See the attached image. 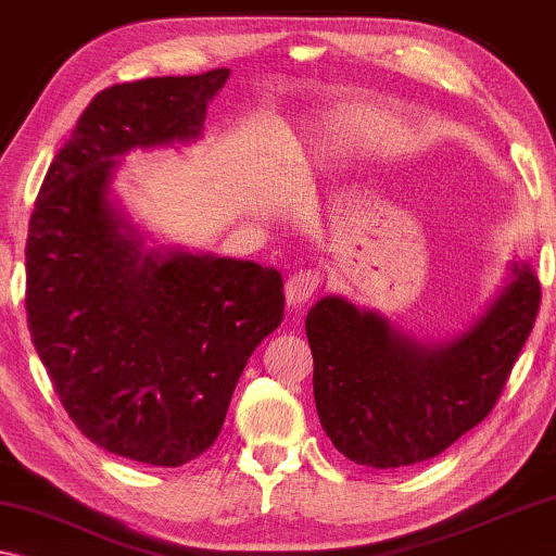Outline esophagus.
<instances>
[{
  "mask_svg": "<svg viewBox=\"0 0 556 556\" xmlns=\"http://www.w3.org/2000/svg\"><path fill=\"white\" fill-rule=\"evenodd\" d=\"M321 286V276L316 270H299L286 280V301L288 306H303V303L314 299V293Z\"/></svg>",
  "mask_w": 556,
  "mask_h": 556,
  "instance_id": "1",
  "label": "esophagus"
}]
</instances>
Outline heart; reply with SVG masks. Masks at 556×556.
<instances>
[{"label": "heart", "instance_id": "heart-1", "mask_svg": "<svg viewBox=\"0 0 556 556\" xmlns=\"http://www.w3.org/2000/svg\"><path fill=\"white\" fill-rule=\"evenodd\" d=\"M377 121L364 116V113H349L344 118H337L329 126V141H354V139H367L375 134Z\"/></svg>", "mask_w": 556, "mask_h": 556}]
</instances>
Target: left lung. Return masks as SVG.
Instances as JSON below:
<instances>
[{
    "label": "left lung",
    "mask_w": 556,
    "mask_h": 556,
    "mask_svg": "<svg viewBox=\"0 0 556 556\" xmlns=\"http://www.w3.org/2000/svg\"><path fill=\"white\" fill-rule=\"evenodd\" d=\"M539 303L534 268L511 263V280L466 333L422 344L326 295L308 311L306 337L318 420L333 447L367 468L435 458L498 402Z\"/></svg>",
    "instance_id": "8db88e82"
}]
</instances>
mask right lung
I'll list each match as a JSON object with an SVG mask.
<instances>
[{"mask_svg":"<svg viewBox=\"0 0 556 556\" xmlns=\"http://www.w3.org/2000/svg\"><path fill=\"white\" fill-rule=\"evenodd\" d=\"M227 67L121 83L80 113L29 217L27 324L65 413L103 451L177 468L215 443L255 346L283 321L276 268L141 253L109 200L121 154L202 136Z\"/></svg>","mask_w":556,"mask_h":556,"instance_id":"add662e5","label":"right lung"}]
</instances>
